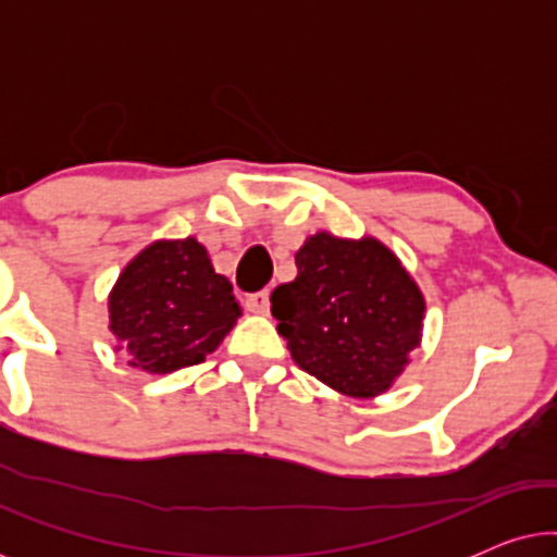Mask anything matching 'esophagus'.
<instances>
[{"instance_id":"1","label":"esophagus","mask_w":557,"mask_h":557,"mask_svg":"<svg viewBox=\"0 0 557 557\" xmlns=\"http://www.w3.org/2000/svg\"><path fill=\"white\" fill-rule=\"evenodd\" d=\"M246 304L253 314H269V292H258L253 296H248Z\"/></svg>"}]
</instances>
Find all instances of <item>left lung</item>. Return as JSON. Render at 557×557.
<instances>
[{
  "label": "left lung",
  "mask_w": 557,
  "mask_h": 557,
  "mask_svg": "<svg viewBox=\"0 0 557 557\" xmlns=\"http://www.w3.org/2000/svg\"><path fill=\"white\" fill-rule=\"evenodd\" d=\"M296 269L271 294L294 362L349 398L385 393L421 345L425 299L413 276L377 238L326 231L304 240Z\"/></svg>",
  "instance_id": "obj_1"
}]
</instances>
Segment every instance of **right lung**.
I'll return each mask as SVG.
<instances>
[{
  "instance_id": "obj_1",
  "label": "right lung",
  "mask_w": 557,
  "mask_h": 557,
  "mask_svg": "<svg viewBox=\"0 0 557 557\" xmlns=\"http://www.w3.org/2000/svg\"><path fill=\"white\" fill-rule=\"evenodd\" d=\"M243 314L233 284L197 238L154 240L119 273L109 330L128 364L149 375L189 368L215 352Z\"/></svg>"
}]
</instances>
